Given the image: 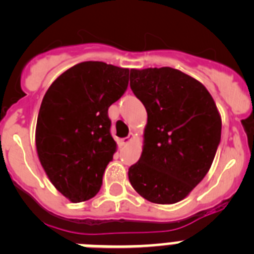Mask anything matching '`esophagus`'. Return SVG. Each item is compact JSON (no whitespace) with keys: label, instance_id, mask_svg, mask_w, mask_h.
<instances>
[{"label":"esophagus","instance_id":"1","mask_svg":"<svg viewBox=\"0 0 254 254\" xmlns=\"http://www.w3.org/2000/svg\"><path fill=\"white\" fill-rule=\"evenodd\" d=\"M131 140H132V134H129V136H127V137L121 138L120 145H121V146H126V145H127V143H128Z\"/></svg>","mask_w":254,"mask_h":254}]
</instances>
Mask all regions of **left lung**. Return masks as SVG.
Segmentation results:
<instances>
[{
	"mask_svg": "<svg viewBox=\"0 0 254 254\" xmlns=\"http://www.w3.org/2000/svg\"><path fill=\"white\" fill-rule=\"evenodd\" d=\"M129 86L147 112L142 154L129 167V182L150 202H178L214 161L221 140L216 104L201 82L172 67L131 69Z\"/></svg>",
	"mask_w": 254,
	"mask_h": 254,
	"instance_id": "8db88e82",
	"label": "left lung"
}]
</instances>
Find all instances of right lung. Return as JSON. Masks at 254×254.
<instances>
[{
	"instance_id": "1",
	"label": "right lung",
	"mask_w": 254,
	"mask_h": 254,
	"mask_svg": "<svg viewBox=\"0 0 254 254\" xmlns=\"http://www.w3.org/2000/svg\"><path fill=\"white\" fill-rule=\"evenodd\" d=\"M128 68L98 61L71 67L49 86L35 129L40 164L52 185L72 202L99 192L117 143L108 108L128 86Z\"/></svg>"
}]
</instances>
